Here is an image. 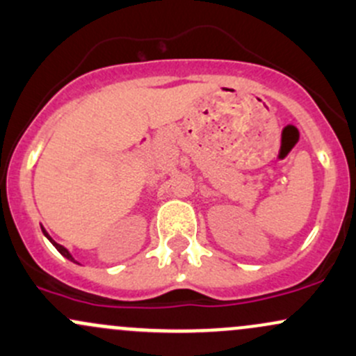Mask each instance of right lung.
I'll return each instance as SVG.
<instances>
[{"label":"right lung","mask_w":356,"mask_h":356,"mask_svg":"<svg viewBox=\"0 0 356 356\" xmlns=\"http://www.w3.org/2000/svg\"><path fill=\"white\" fill-rule=\"evenodd\" d=\"M42 232H44V235H45L47 238H49V240H50V243H52V245H54V247H56V248L58 250V252H60V255H64V257H65V259H69L70 261H74V264H77V261H76V260H74V257H72V255H70V253H69V250H67V248H64V247H62V245H58V243H57V241H54V240H52V236H50V235H49V233H47V232H45V228H44V226H42Z\"/></svg>","instance_id":"right-lung-1"}]
</instances>
